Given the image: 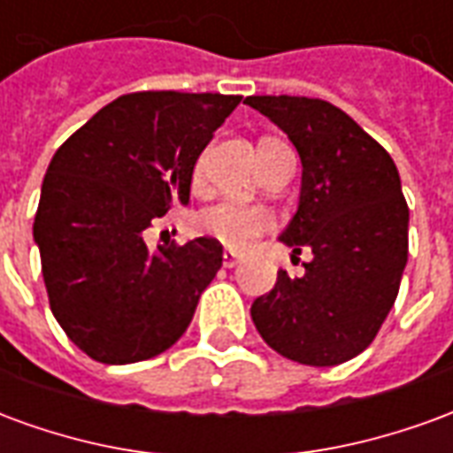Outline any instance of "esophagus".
I'll return each instance as SVG.
<instances>
[{
	"label": "esophagus",
	"instance_id": "esophagus-1",
	"mask_svg": "<svg viewBox=\"0 0 453 453\" xmlns=\"http://www.w3.org/2000/svg\"><path fill=\"white\" fill-rule=\"evenodd\" d=\"M240 259H242V257L237 255V252H233V250H226V252H223V266H227V269H233L235 265H240Z\"/></svg>",
	"mask_w": 453,
	"mask_h": 453
}]
</instances>
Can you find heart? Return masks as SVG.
<instances>
[{
	"label": "heart",
	"instance_id": "obj_1",
	"mask_svg": "<svg viewBox=\"0 0 453 453\" xmlns=\"http://www.w3.org/2000/svg\"><path fill=\"white\" fill-rule=\"evenodd\" d=\"M198 174H201V165L196 167V177ZM269 227H272V213L266 208L247 206V203H235V201L216 203L198 216V230L203 235L213 237L233 250L247 247Z\"/></svg>",
	"mask_w": 453,
	"mask_h": 453
}]
</instances>
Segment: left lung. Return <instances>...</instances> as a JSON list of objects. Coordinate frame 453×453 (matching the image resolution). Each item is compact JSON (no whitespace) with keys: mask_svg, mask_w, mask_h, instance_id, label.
Wrapping results in <instances>:
<instances>
[{"mask_svg":"<svg viewBox=\"0 0 453 453\" xmlns=\"http://www.w3.org/2000/svg\"><path fill=\"white\" fill-rule=\"evenodd\" d=\"M301 157V196L279 240L303 276L279 272L250 313L262 340L308 366H334L369 347L408 265L410 211L395 162L347 113L308 96H247Z\"/></svg>","mask_w":453,"mask_h":453,"instance_id":"1","label":"left lung"}]
</instances>
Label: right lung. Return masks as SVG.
Masks as SVG:
<instances>
[{
    "label": "right lung",
    "mask_w": 453,
    "mask_h": 453,
    "mask_svg": "<svg viewBox=\"0 0 453 453\" xmlns=\"http://www.w3.org/2000/svg\"><path fill=\"white\" fill-rule=\"evenodd\" d=\"M240 99L126 94L50 159L34 240L55 320L92 359H150L187 333L223 247L196 237L150 250L145 230L174 203L187 206L198 155Z\"/></svg>",
    "instance_id": "obj_1"
}]
</instances>
